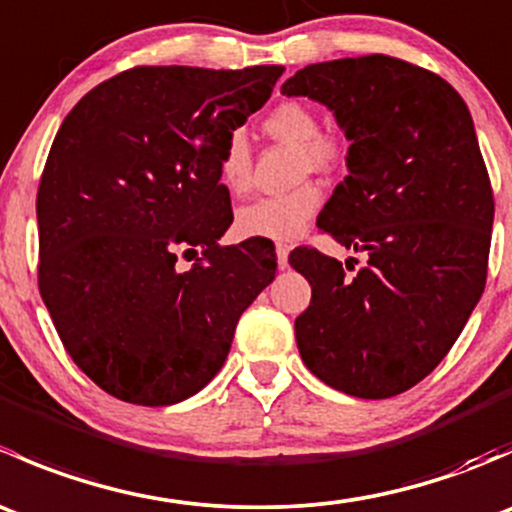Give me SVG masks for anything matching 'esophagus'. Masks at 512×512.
<instances>
[{
  "label": "esophagus",
  "mask_w": 512,
  "mask_h": 512,
  "mask_svg": "<svg viewBox=\"0 0 512 512\" xmlns=\"http://www.w3.org/2000/svg\"><path fill=\"white\" fill-rule=\"evenodd\" d=\"M275 252H277V267H280V270H287V267H289V262H287L289 245H287V242H277Z\"/></svg>",
  "instance_id": "1"
}]
</instances>
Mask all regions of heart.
Here are the masks:
<instances>
[{
  "label": "heart",
  "mask_w": 512,
  "mask_h": 512,
  "mask_svg": "<svg viewBox=\"0 0 512 512\" xmlns=\"http://www.w3.org/2000/svg\"><path fill=\"white\" fill-rule=\"evenodd\" d=\"M262 131L275 141L297 146L299 173H329L344 160V143L334 133L319 131V116L309 103L282 101L262 121ZM220 183L230 195H245L252 185V151L242 133H230L218 158ZM322 205L317 183H302L282 195L245 205L237 213V230L245 237L292 240Z\"/></svg>",
  "instance_id": "b5f03b06"
}]
</instances>
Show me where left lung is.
<instances>
[{"instance_id": "8db88e82", "label": "left lung", "mask_w": 512, "mask_h": 512, "mask_svg": "<svg viewBox=\"0 0 512 512\" xmlns=\"http://www.w3.org/2000/svg\"><path fill=\"white\" fill-rule=\"evenodd\" d=\"M282 94L324 103L352 143L317 225L366 252L349 277L314 247L292 250L312 285L299 354L332 389L389 399L441 364L485 287L495 205L471 111L441 76L384 54L304 66Z\"/></svg>"}]
</instances>
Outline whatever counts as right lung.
<instances>
[{"instance_id":"add662e5","label":"right lung","mask_w":512,"mask_h":512,"mask_svg":"<svg viewBox=\"0 0 512 512\" xmlns=\"http://www.w3.org/2000/svg\"><path fill=\"white\" fill-rule=\"evenodd\" d=\"M282 66H136L81 98L39 193V292L74 364L106 394L170 406L220 369L240 314L275 280V247L220 245L218 158ZM200 251L190 271L178 254Z\"/></svg>"}]
</instances>
